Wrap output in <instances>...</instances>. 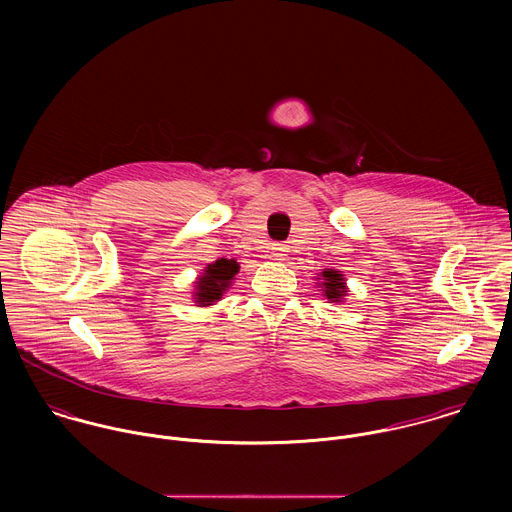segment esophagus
<instances>
[{
    "label": "esophagus",
    "instance_id": "34e87169",
    "mask_svg": "<svg viewBox=\"0 0 512 512\" xmlns=\"http://www.w3.org/2000/svg\"><path fill=\"white\" fill-rule=\"evenodd\" d=\"M270 252H272V260H286V256H288V246L276 242V244L270 246Z\"/></svg>",
    "mask_w": 512,
    "mask_h": 512
}]
</instances>
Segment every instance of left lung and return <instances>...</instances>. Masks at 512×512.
Segmentation results:
<instances>
[{
  "label": "left lung",
  "instance_id": "1",
  "mask_svg": "<svg viewBox=\"0 0 512 512\" xmlns=\"http://www.w3.org/2000/svg\"><path fill=\"white\" fill-rule=\"evenodd\" d=\"M321 292L323 295L331 301V303H339V301H343V297L347 295V286H345V278H343V274H339L337 270H325V272H321Z\"/></svg>",
  "mask_w": 512,
  "mask_h": 512
}]
</instances>
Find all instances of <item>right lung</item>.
Wrapping results in <instances>:
<instances>
[{"mask_svg": "<svg viewBox=\"0 0 512 512\" xmlns=\"http://www.w3.org/2000/svg\"><path fill=\"white\" fill-rule=\"evenodd\" d=\"M238 262L236 260H226L220 258L217 262L209 264L203 270V276H199V280L195 282V303L199 305H213L215 301H219L222 293L226 292L234 280V276L238 274Z\"/></svg>", "mask_w": 512, "mask_h": 512, "instance_id": "obj_1", "label": "right lung"}]
</instances>
